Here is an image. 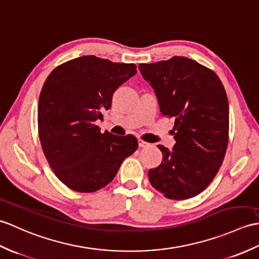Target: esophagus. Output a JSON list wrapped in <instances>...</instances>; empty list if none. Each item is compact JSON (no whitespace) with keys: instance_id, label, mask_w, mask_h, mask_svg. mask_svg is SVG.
<instances>
[{"instance_id":"esophagus-1","label":"esophagus","mask_w":259,"mask_h":259,"mask_svg":"<svg viewBox=\"0 0 259 259\" xmlns=\"http://www.w3.org/2000/svg\"><path fill=\"white\" fill-rule=\"evenodd\" d=\"M139 146L140 147H147V146H149V144L147 142H145V141H143V140H139Z\"/></svg>"}]
</instances>
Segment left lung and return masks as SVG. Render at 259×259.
<instances>
[{
    "label": "left lung",
    "instance_id": "obj_1",
    "mask_svg": "<svg viewBox=\"0 0 259 259\" xmlns=\"http://www.w3.org/2000/svg\"><path fill=\"white\" fill-rule=\"evenodd\" d=\"M157 96L162 115L175 119L173 151L163 145V160L148 170L152 186L169 199L196 196L214 180L228 144L229 107L220 77L196 61L174 56L140 64Z\"/></svg>",
    "mask_w": 259,
    "mask_h": 259
}]
</instances>
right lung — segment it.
Wrapping results in <instances>:
<instances>
[{
    "mask_svg": "<svg viewBox=\"0 0 259 259\" xmlns=\"http://www.w3.org/2000/svg\"><path fill=\"white\" fill-rule=\"evenodd\" d=\"M136 73L135 64L88 55L48 76L38 99V136L51 168L68 188L99 191L137 149L135 136L101 133L95 124L111 108L114 92Z\"/></svg>",
    "mask_w": 259,
    "mask_h": 259,
    "instance_id": "obj_1",
    "label": "right lung"
}]
</instances>
